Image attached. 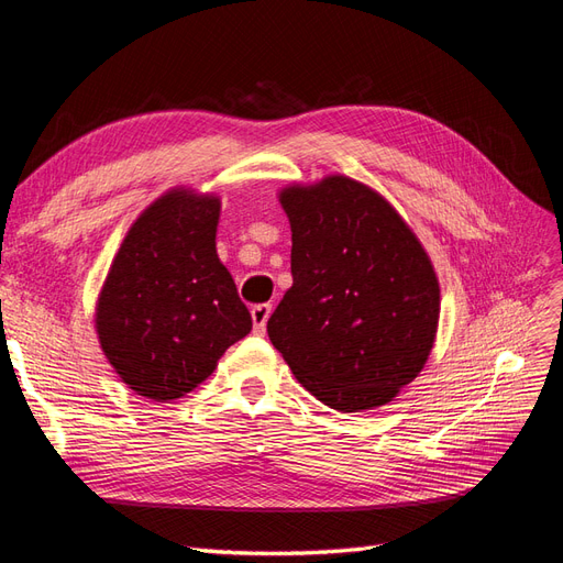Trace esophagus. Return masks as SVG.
I'll return each mask as SVG.
<instances>
[{
  "mask_svg": "<svg viewBox=\"0 0 563 563\" xmlns=\"http://www.w3.org/2000/svg\"><path fill=\"white\" fill-rule=\"evenodd\" d=\"M269 314H272V305H269V302L253 305V308H251V317H253V329H255V333H265Z\"/></svg>",
  "mask_w": 563,
  "mask_h": 563,
  "instance_id": "1",
  "label": "esophagus"
}]
</instances>
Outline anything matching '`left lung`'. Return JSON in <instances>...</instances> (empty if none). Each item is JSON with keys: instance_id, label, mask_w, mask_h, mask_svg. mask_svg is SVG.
<instances>
[{"instance_id": "8db88e82", "label": "left lung", "mask_w": 563, "mask_h": 563, "mask_svg": "<svg viewBox=\"0 0 563 563\" xmlns=\"http://www.w3.org/2000/svg\"><path fill=\"white\" fill-rule=\"evenodd\" d=\"M294 286L267 335L298 383L329 408L397 397L428 362L439 321L434 267L401 216L345 176L286 187Z\"/></svg>"}]
</instances>
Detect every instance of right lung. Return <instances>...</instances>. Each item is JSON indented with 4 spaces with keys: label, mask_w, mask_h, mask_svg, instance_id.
<instances>
[{
    "label": "right lung",
    "mask_w": 563,
    "mask_h": 563,
    "mask_svg": "<svg viewBox=\"0 0 563 563\" xmlns=\"http://www.w3.org/2000/svg\"><path fill=\"white\" fill-rule=\"evenodd\" d=\"M218 216V197L172 190L141 213L114 255L96 331L141 397H185L253 327L216 253Z\"/></svg>",
    "instance_id": "1"
}]
</instances>
